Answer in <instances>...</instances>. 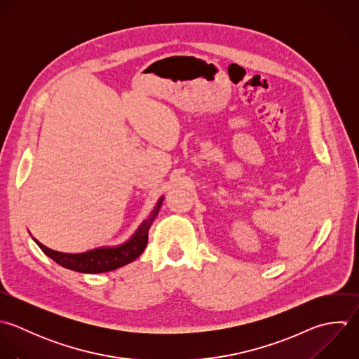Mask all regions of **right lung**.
Masks as SVG:
<instances>
[{"mask_svg":"<svg viewBox=\"0 0 359 359\" xmlns=\"http://www.w3.org/2000/svg\"><path fill=\"white\" fill-rule=\"evenodd\" d=\"M163 198H161L155 207V210L151 212V215L142 222V225L137 229L134 236L126 242L124 245L118 248H106V249H95L86 253L79 255H68V253H60L55 250H51L37 242L39 248L43 250L44 255H47L51 260H54L61 267H65L72 271L78 273H86V274H97V273H107L111 270H116L118 267H123L131 262H134L147 248L148 243V232L149 228L156 218L159 208L162 205Z\"/></svg>","mask_w":359,"mask_h":359,"instance_id":"obj_1","label":"right lung"}]
</instances>
